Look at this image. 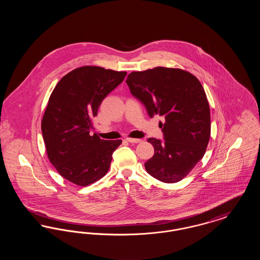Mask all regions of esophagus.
I'll return each instance as SVG.
<instances>
[{
	"label": "esophagus",
	"instance_id": "obj_1",
	"mask_svg": "<svg viewBox=\"0 0 260 260\" xmlns=\"http://www.w3.org/2000/svg\"><path fill=\"white\" fill-rule=\"evenodd\" d=\"M129 143H140L142 140L141 139H138V138H127L126 139Z\"/></svg>",
	"mask_w": 260,
	"mask_h": 260
}]
</instances>
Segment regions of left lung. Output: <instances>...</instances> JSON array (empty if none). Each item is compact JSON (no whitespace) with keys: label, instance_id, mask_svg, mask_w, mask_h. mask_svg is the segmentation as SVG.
Segmentation results:
<instances>
[{"label":"left lung","instance_id":"obj_1","mask_svg":"<svg viewBox=\"0 0 260 260\" xmlns=\"http://www.w3.org/2000/svg\"><path fill=\"white\" fill-rule=\"evenodd\" d=\"M125 83L151 118L165 117L160 123L165 141L147 139L155 149L144 165L147 173L166 183L182 180L202 160L210 140V105L202 84L185 70L167 67L132 72Z\"/></svg>","mask_w":260,"mask_h":260}]
</instances>
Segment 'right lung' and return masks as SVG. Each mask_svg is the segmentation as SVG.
Masks as SVG:
<instances>
[{
    "instance_id": "right-lung-1",
    "label": "right lung",
    "mask_w": 260,
    "mask_h": 260,
    "mask_svg": "<svg viewBox=\"0 0 260 260\" xmlns=\"http://www.w3.org/2000/svg\"><path fill=\"white\" fill-rule=\"evenodd\" d=\"M126 72L99 66L76 68L53 88L42 119V133L50 162L78 186L94 183L109 171L113 152L122 140L90 136L99 105L123 81Z\"/></svg>"
}]
</instances>
